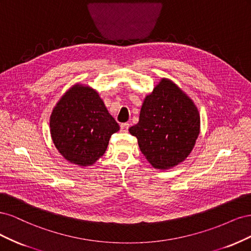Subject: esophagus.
Wrapping results in <instances>:
<instances>
[{
    "mask_svg": "<svg viewBox=\"0 0 251 251\" xmlns=\"http://www.w3.org/2000/svg\"><path fill=\"white\" fill-rule=\"evenodd\" d=\"M128 126H130V125H128L127 123L121 124V126H120V131L124 132V133H126L127 130H128Z\"/></svg>",
    "mask_w": 251,
    "mask_h": 251,
    "instance_id": "obj_1",
    "label": "esophagus"
}]
</instances>
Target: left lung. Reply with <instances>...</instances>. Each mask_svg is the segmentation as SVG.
<instances>
[{"instance_id":"left-lung-1","label":"left lung","mask_w":251,"mask_h":251,"mask_svg":"<svg viewBox=\"0 0 251 251\" xmlns=\"http://www.w3.org/2000/svg\"><path fill=\"white\" fill-rule=\"evenodd\" d=\"M200 113L183 90L161 78L144 98L139 121L128 128L149 163L169 170L192 153L200 134Z\"/></svg>"}]
</instances>
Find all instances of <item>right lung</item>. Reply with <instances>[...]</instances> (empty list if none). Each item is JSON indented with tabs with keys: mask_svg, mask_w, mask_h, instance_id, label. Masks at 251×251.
<instances>
[{
	"mask_svg": "<svg viewBox=\"0 0 251 251\" xmlns=\"http://www.w3.org/2000/svg\"><path fill=\"white\" fill-rule=\"evenodd\" d=\"M49 123L58 153L81 168L93 165L105 153L111 135L119 131L100 93L80 82L59 98Z\"/></svg>",
	"mask_w": 251,
	"mask_h": 251,
	"instance_id": "1",
	"label": "right lung"
}]
</instances>
